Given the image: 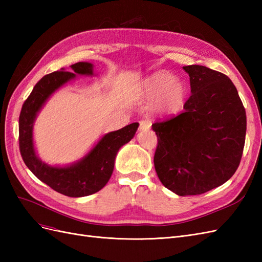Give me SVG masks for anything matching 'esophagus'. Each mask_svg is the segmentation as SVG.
Wrapping results in <instances>:
<instances>
[{"label":"esophagus","instance_id":"1","mask_svg":"<svg viewBox=\"0 0 262 262\" xmlns=\"http://www.w3.org/2000/svg\"><path fill=\"white\" fill-rule=\"evenodd\" d=\"M150 128V122L148 120H142L140 121V131L148 130Z\"/></svg>","mask_w":262,"mask_h":262}]
</instances>
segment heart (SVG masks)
Returning a JSON list of instances; mask_svg holds the SVG:
<instances>
[{
  "instance_id": "1",
  "label": "heart",
  "mask_w": 262,
  "mask_h": 262,
  "mask_svg": "<svg viewBox=\"0 0 262 262\" xmlns=\"http://www.w3.org/2000/svg\"><path fill=\"white\" fill-rule=\"evenodd\" d=\"M141 93L146 100L155 99L157 110L163 114L177 113L186 98L184 83L164 71L147 76L142 83Z\"/></svg>"
}]
</instances>
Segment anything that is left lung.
I'll use <instances>...</instances> for the list:
<instances>
[{
	"instance_id": "obj_1",
	"label": "left lung",
	"mask_w": 262,
	"mask_h": 262,
	"mask_svg": "<svg viewBox=\"0 0 262 262\" xmlns=\"http://www.w3.org/2000/svg\"><path fill=\"white\" fill-rule=\"evenodd\" d=\"M191 96L184 113L152 124L157 136L154 166L162 184L178 195L201 194L223 185L238 168L246 112L235 85L203 66L182 67Z\"/></svg>"
}]
</instances>
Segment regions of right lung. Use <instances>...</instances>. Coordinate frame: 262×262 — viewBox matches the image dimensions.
<instances>
[{
  "label": "right lung",
  "mask_w": 262,
  "mask_h": 262,
  "mask_svg": "<svg viewBox=\"0 0 262 262\" xmlns=\"http://www.w3.org/2000/svg\"><path fill=\"white\" fill-rule=\"evenodd\" d=\"M71 69L73 72L61 69L43 76L24 102L19 116V149L24 163L39 180L59 193L80 198L106 186L114 171L118 150L133 139L139 123L105 134L89 153L71 165L51 166L42 162L36 153L33 133L39 112L55 91L74 80L76 75H94V66L90 62H77Z\"/></svg>",
  "instance_id": "1"
}]
</instances>
